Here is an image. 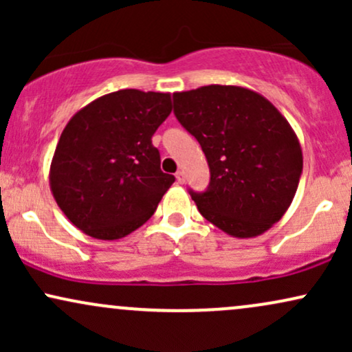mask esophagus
<instances>
[{
    "mask_svg": "<svg viewBox=\"0 0 352 352\" xmlns=\"http://www.w3.org/2000/svg\"><path fill=\"white\" fill-rule=\"evenodd\" d=\"M175 179L179 184H185V172L184 170H179L175 173Z\"/></svg>",
    "mask_w": 352,
    "mask_h": 352,
    "instance_id": "esophagus-1",
    "label": "esophagus"
}]
</instances>
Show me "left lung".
<instances>
[{
  "mask_svg": "<svg viewBox=\"0 0 352 352\" xmlns=\"http://www.w3.org/2000/svg\"><path fill=\"white\" fill-rule=\"evenodd\" d=\"M173 112L207 157L208 190L190 192L201 217L235 238L280 221L302 172L300 140L285 116L252 89L221 84L175 92Z\"/></svg>",
  "mask_w": 352,
  "mask_h": 352,
  "instance_id": "obj_1",
  "label": "left lung"
}]
</instances>
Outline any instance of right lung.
Instances as JSON below:
<instances>
[{
    "label": "right lung",
    "mask_w": 352,
    "mask_h": 352,
    "mask_svg": "<svg viewBox=\"0 0 352 352\" xmlns=\"http://www.w3.org/2000/svg\"><path fill=\"white\" fill-rule=\"evenodd\" d=\"M170 112L168 92L122 89L71 117L52 155L50 187L74 227L111 241L153 215L175 182L160 170V153L152 145Z\"/></svg>",
    "instance_id": "right-lung-1"
}]
</instances>
